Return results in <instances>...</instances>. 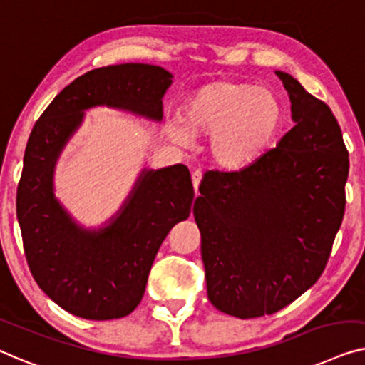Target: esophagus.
<instances>
[{
    "label": "esophagus",
    "mask_w": 365,
    "mask_h": 365,
    "mask_svg": "<svg viewBox=\"0 0 365 365\" xmlns=\"http://www.w3.org/2000/svg\"><path fill=\"white\" fill-rule=\"evenodd\" d=\"M202 177L203 175L200 170L192 173V183H193V188H195V193H197V197H198V187H200V183H202Z\"/></svg>",
    "instance_id": "34e87169"
}]
</instances>
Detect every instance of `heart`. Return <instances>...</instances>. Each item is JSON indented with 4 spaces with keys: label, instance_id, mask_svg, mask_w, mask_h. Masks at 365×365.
<instances>
[{
    "label": "heart",
    "instance_id": "b5f03b06",
    "mask_svg": "<svg viewBox=\"0 0 365 365\" xmlns=\"http://www.w3.org/2000/svg\"><path fill=\"white\" fill-rule=\"evenodd\" d=\"M283 102L251 82L218 79L200 86L183 102L168 135L188 143L190 133H212L210 153L225 168L250 165L271 147L283 127Z\"/></svg>",
    "mask_w": 365,
    "mask_h": 365
}]
</instances>
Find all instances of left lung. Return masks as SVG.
<instances>
[{
  "mask_svg": "<svg viewBox=\"0 0 365 365\" xmlns=\"http://www.w3.org/2000/svg\"><path fill=\"white\" fill-rule=\"evenodd\" d=\"M276 74L294 127L251 165L210 172L193 207L208 299L240 319L273 314L319 279L346 210L349 152L334 114Z\"/></svg>",
  "mask_w": 365,
  "mask_h": 365,
  "instance_id": "left-lung-1",
  "label": "left lung"
}]
</instances>
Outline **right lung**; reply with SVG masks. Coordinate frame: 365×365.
<instances>
[{
  "label": "right lung",
  "instance_id": "add662e5",
  "mask_svg": "<svg viewBox=\"0 0 365 365\" xmlns=\"http://www.w3.org/2000/svg\"><path fill=\"white\" fill-rule=\"evenodd\" d=\"M168 71L150 64L92 69L64 87L36 122L24 152L16 215L31 274L71 314L106 321L135 309L157 251L193 203L188 168L145 170L119 217L101 232L79 228L53 195L61 148L94 106H110L162 119Z\"/></svg>",
  "mask_w": 365,
  "mask_h": 365
}]
</instances>
